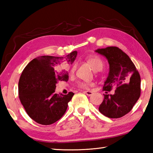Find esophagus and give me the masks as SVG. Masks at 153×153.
Returning a JSON list of instances; mask_svg holds the SVG:
<instances>
[{
  "instance_id": "34e87169",
  "label": "esophagus",
  "mask_w": 153,
  "mask_h": 153,
  "mask_svg": "<svg viewBox=\"0 0 153 153\" xmlns=\"http://www.w3.org/2000/svg\"><path fill=\"white\" fill-rule=\"evenodd\" d=\"M84 93H85V94H86L88 96H91L93 94L92 92L88 91V90H86V91H84Z\"/></svg>"
}]
</instances>
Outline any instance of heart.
<instances>
[{
    "mask_svg": "<svg viewBox=\"0 0 153 153\" xmlns=\"http://www.w3.org/2000/svg\"><path fill=\"white\" fill-rule=\"evenodd\" d=\"M86 61L89 64V65L91 67V68L95 71H100L103 68V66H104V63H103L102 59L97 55H91L88 56L86 58ZM75 70H76V65H74L71 69V73H74ZM78 86L82 88H88L89 86H92V84H91V83L88 84V83L81 82L78 84Z\"/></svg>",
    "mask_w": 153,
    "mask_h": 153,
    "instance_id": "heart-1",
    "label": "heart"
}]
</instances>
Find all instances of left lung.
I'll return each instance as SVG.
<instances>
[{
	"mask_svg": "<svg viewBox=\"0 0 153 153\" xmlns=\"http://www.w3.org/2000/svg\"><path fill=\"white\" fill-rule=\"evenodd\" d=\"M104 56L109 64V72L103 90L116 87L113 95L104 94L98 110L109 118L123 117L131 110L140 95V76L128 55L116 46L95 51Z\"/></svg>",
	"mask_w": 153,
	"mask_h": 153,
	"instance_id": "1",
	"label": "left lung"
}]
</instances>
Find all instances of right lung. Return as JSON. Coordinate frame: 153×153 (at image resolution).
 <instances>
[{
    "label": "right lung",
    "instance_id": "obj_1",
    "mask_svg": "<svg viewBox=\"0 0 153 153\" xmlns=\"http://www.w3.org/2000/svg\"><path fill=\"white\" fill-rule=\"evenodd\" d=\"M77 52L64 57L40 56L31 61L23 71L18 91L20 101L27 115L42 125H51L62 117L74 95L55 94L59 81L67 82L69 74L65 67L74 63Z\"/></svg>",
    "mask_w": 153,
    "mask_h": 153
}]
</instances>
